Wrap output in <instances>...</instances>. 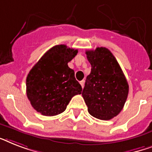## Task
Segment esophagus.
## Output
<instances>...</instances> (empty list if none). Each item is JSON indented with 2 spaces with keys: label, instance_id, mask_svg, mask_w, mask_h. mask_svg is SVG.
Wrapping results in <instances>:
<instances>
[{
  "label": "esophagus",
  "instance_id": "obj_1",
  "mask_svg": "<svg viewBox=\"0 0 152 152\" xmlns=\"http://www.w3.org/2000/svg\"><path fill=\"white\" fill-rule=\"evenodd\" d=\"M84 83H85L84 80H82V81H80V85H81L82 88H83V87H84Z\"/></svg>",
  "mask_w": 152,
  "mask_h": 152
}]
</instances>
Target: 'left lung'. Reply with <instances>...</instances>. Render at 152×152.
Instances as JSON below:
<instances>
[{"label":"left lung","mask_w":152,"mask_h":152,"mask_svg":"<svg viewBox=\"0 0 152 152\" xmlns=\"http://www.w3.org/2000/svg\"><path fill=\"white\" fill-rule=\"evenodd\" d=\"M91 72L87 76L82 96L92 116L109 120L122 111L129 85L118 61L106 48L87 50Z\"/></svg>","instance_id":"8db88e82"}]
</instances>
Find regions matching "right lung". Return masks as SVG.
<instances>
[{
	"mask_svg": "<svg viewBox=\"0 0 152 152\" xmlns=\"http://www.w3.org/2000/svg\"><path fill=\"white\" fill-rule=\"evenodd\" d=\"M78 50L65 44L48 50L29 71L26 94L33 108L46 116L58 115L66 109L72 97L82 93L74 70L68 66Z\"/></svg>",
	"mask_w": 152,
	"mask_h": 152,
	"instance_id": "1",
	"label": "right lung"
}]
</instances>
